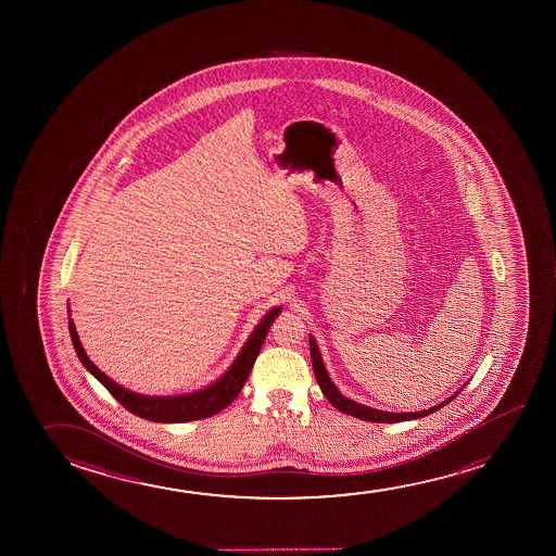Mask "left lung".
Returning a JSON list of instances; mask_svg holds the SVG:
<instances>
[{
    "label": "left lung",
    "instance_id": "obj_1",
    "mask_svg": "<svg viewBox=\"0 0 556 556\" xmlns=\"http://www.w3.org/2000/svg\"><path fill=\"white\" fill-rule=\"evenodd\" d=\"M309 350H312L313 372H315V378L319 381L320 391L325 393V396H327L334 408L343 412V414H350L353 418L365 419V421H376V424H396V421H406V419L424 418V416H429V414L439 410L442 406H446V404L459 393V391H457L456 395L450 396L448 401H442L441 404H437V406L429 408V410L401 412V414L376 410V408H370V406H365V404L351 401V399L343 396L342 393L338 391V388H336L332 380H330V376H328L325 363H323V358H320L319 348H317V343L313 340V336H309Z\"/></svg>",
    "mask_w": 556,
    "mask_h": 556
}]
</instances>
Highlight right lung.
I'll return each mask as SVG.
<instances>
[{
  "label": "right lung",
  "mask_w": 556,
  "mask_h": 556,
  "mask_svg": "<svg viewBox=\"0 0 556 556\" xmlns=\"http://www.w3.org/2000/svg\"><path fill=\"white\" fill-rule=\"evenodd\" d=\"M279 313L281 307H274L271 312L264 315V319L260 320L258 327L254 328L243 350L237 355L236 363L229 366L228 372L224 374L220 380L193 393L175 396L138 395L135 391L122 388L119 383L110 380L106 374L100 372V368L92 365L91 358L87 357L84 345L79 342L74 320L68 319V328L77 357L84 363L85 368L115 396V401H119L127 410L137 414L140 418L157 421V424H184L193 419L211 418L214 414L224 410L239 395V391L243 389L244 381L251 374L254 361L258 357L262 343L266 340L267 330Z\"/></svg>",
  "instance_id": "add662e5"
}]
</instances>
